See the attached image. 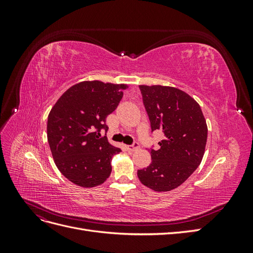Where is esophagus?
Segmentation results:
<instances>
[{"label":"esophagus","instance_id":"obj_1","mask_svg":"<svg viewBox=\"0 0 253 253\" xmlns=\"http://www.w3.org/2000/svg\"><path fill=\"white\" fill-rule=\"evenodd\" d=\"M138 148H139V143L138 142H135L132 145H126V149L128 151H135V150H137Z\"/></svg>","mask_w":253,"mask_h":253}]
</instances>
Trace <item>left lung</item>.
<instances>
[{"label":"left lung","instance_id":"left-lung-1","mask_svg":"<svg viewBox=\"0 0 253 253\" xmlns=\"http://www.w3.org/2000/svg\"><path fill=\"white\" fill-rule=\"evenodd\" d=\"M152 132L165 138L151 150L152 163L137 171L142 185L156 192L179 187L201 165L208 136L201 106L185 91L164 85H139Z\"/></svg>","mask_w":253,"mask_h":253}]
</instances>
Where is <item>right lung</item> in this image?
<instances>
[{
  "instance_id": "obj_1",
  "label": "right lung",
  "mask_w": 253,
  "mask_h": 253,
  "mask_svg": "<svg viewBox=\"0 0 253 253\" xmlns=\"http://www.w3.org/2000/svg\"><path fill=\"white\" fill-rule=\"evenodd\" d=\"M126 84L82 81L71 86L52 106L47 140L59 171L83 188L101 185L112 172L114 155L121 152L101 131L105 119L118 106Z\"/></svg>"
}]
</instances>
